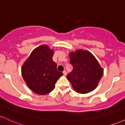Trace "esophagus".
<instances>
[{
	"instance_id": "esophagus-1",
	"label": "esophagus",
	"mask_w": 125,
	"mask_h": 125,
	"mask_svg": "<svg viewBox=\"0 0 125 125\" xmlns=\"http://www.w3.org/2000/svg\"><path fill=\"white\" fill-rule=\"evenodd\" d=\"M63 75H65V76H66V75H67V72H66V71H64L63 72Z\"/></svg>"
}]
</instances>
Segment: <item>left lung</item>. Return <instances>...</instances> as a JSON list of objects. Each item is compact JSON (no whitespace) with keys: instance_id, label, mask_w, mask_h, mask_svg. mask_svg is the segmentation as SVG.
Listing matches in <instances>:
<instances>
[{"instance_id":"obj_1","label":"left lung","mask_w":125,"mask_h":125,"mask_svg":"<svg viewBox=\"0 0 125 125\" xmlns=\"http://www.w3.org/2000/svg\"><path fill=\"white\" fill-rule=\"evenodd\" d=\"M73 66L67 78L77 93L85 94L97 87L103 74V69L90 52L78 50L69 54Z\"/></svg>"}]
</instances>
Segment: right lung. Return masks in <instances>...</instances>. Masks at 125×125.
I'll list each match as a JSON object with an SVG mask.
<instances>
[{"label": "right lung", "instance_id": "add662e5", "mask_svg": "<svg viewBox=\"0 0 125 125\" xmlns=\"http://www.w3.org/2000/svg\"><path fill=\"white\" fill-rule=\"evenodd\" d=\"M54 52L46 45L34 49L25 62L21 69L22 75L28 87L40 95L50 93L63 73L57 69L53 62Z\"/></svg>", "mask_w": 125, "mask_h": 125}]
</instances>
